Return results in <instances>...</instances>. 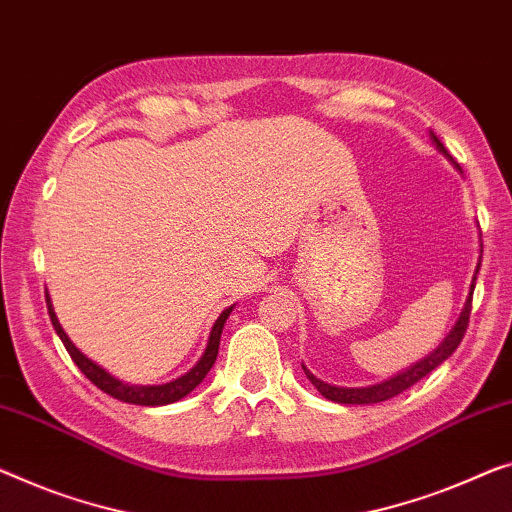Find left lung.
<instances>
[{
	"label": "left lung",
	"mask_w": 512,
	"mask_h": 512,
	"mask_svg": "<svg viewBox=\"0 0 512 512\" xmlns=\"http://www.w3.org/2000/svg\"><path fill=\"white\" fill-rule=\"evenodd\" d=\"M430 137H432L434 147L439 149V154H444V156L455 165L453 156L448 154L444 144L439 142V137L434 135V133H430ZM455 167H457V165H455ZM457 170H460V167H457ZM460 172H462V170H460ZM480 255H483V243H480ZM480 259H483V257H478L476 273H474V278H471L469 296H467V301H464V308H462V312H460V317H457V322H455V326L451 329V333H448L446 338L441 340V345H439L437 349H434L432 354H427V356L421 358V361H418V363L409 365V368L404 370V372H400V375H395V377H391V379L381 381V384H375V386H363V388L333 386V384H329V381H324V379H319V377L312 375V372L301 363L305 377H308V379L312 381V386H315L317 391L322 393L326 400L338 402V404H375V402L391 400V398H395V395H400L402 391H407V388L414 386L416 381H421L425 375H430V372H432L434 368H439V365L444 363L446 358L451 356L457 347H460V342H462V338H464V331H467V326H469L471 299H474V287H476V276H478V269H480Z\"/></svg>",
	"instance_id": "obj_1"
}]
</instances>
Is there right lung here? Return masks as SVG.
I'll list each match as a JSON object with an SVG mask.
<instances>
[{
	"label": "right lung",
	"mask_w": 512,
	"mask_h": 512,
	"mask_svg": "<svg viewBox=\"0 0 512 512\" xmlns=\"http://www.w3.org/2000/svg\"><path fill=\"white\" fill-rule=\"evenodd\" d=\"M45 303H48L50 322H52V326H55L59 340L64 342L66 352L71 354L75 365H78V368L82 370V375H85L91 381V384H96L98 388H101L103 393L112 395V398H117L121 402H128V404H142V407H160V404H172V402H177L181 398H186V395L193 391V388L200 386V381L207 377V372L213 368V363H216L220 333H223V326L227 322V317H230V312L234 310V305H230V308H225L223 312H220V317L216 319V324H213V329L209 333L207 349H204L200 361H197L193 368L186 372V375H181L179 379H174V381H167V384L137 386V384H126V381H121L114 375H110L108 370L101 368V365L91 361L89 356L82 354L80 349L73 345L71 338H68L66 331L61 329V324H59V319L55 315V308H52V301H50L48 292H45Z\"/></svg>",
	"instance_id": "right-lung-1"
}]
</instances>
